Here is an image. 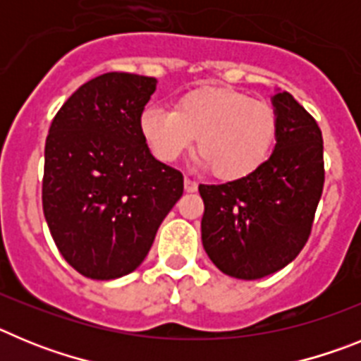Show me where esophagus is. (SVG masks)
Masks as SVG:
<instances>
[{
	"instance_id": "34e87169",
	"label": "esophagus",
	"mask_w": 361,
	"mask_h": 361,
	"mask_svg": "<svg viewBox=\"0 0 361 361\" xmlns=\"http://www.w3.org/2000/svg\"><path fill=\"white\" fill-rule=\"evenodd\" d=\"M184 190H186L188 193H193V191H197L195 180H191L190 177H184Z\"/></svg>"
}]
</instances>
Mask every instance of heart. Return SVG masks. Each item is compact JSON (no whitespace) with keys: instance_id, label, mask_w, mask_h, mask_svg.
<instances>
[{"instance_id":"obj_1","label":"heart","mask_w":361,"mask_h":361,"mask_svg":"<svg viewBox=\"0 0 361 361\" xmlns=\"http://www.w3.org/2000/svg\"><path fill=\"white\" fill-rule=\"evenodd\" d=\"M139 132L149 152L175 162L193 146L199 164L216 178L237 180L260 168L276 135V114L262 99L226 86H200L178 95L173 110L149 104Z\"/></svg>"}]
</instances>
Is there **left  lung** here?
I'll list each match as a JSON object with an SVG mask.
<instances>
[{"label":"left lung","mask_w":361,"mask_h":361,"mask_svg":"<svg viewBox=\"0 0 361 361\" xmlns=\"http://www.w3.org/2000/svg\"><path fill=\"white\" fill-rule=\"evenodd\" d=\"M276 145L247 177L200 184L202 245L235 279L257 280L293 262L311 235L324 190V139L314 117L289 92L273 95Z\"/></svg>","instance_id":"1"}]
</instances>
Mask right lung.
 <instances>
[{"instance_id": "1", "label": "right lung", "mask_w": 361, "mask_h": 361, "mask_svg": "<svg viewBox=\"0 0 361 361\" xmlns=\"http://www.w3.org/2000/svg\"><path fill=\"white\" fill-rule=\"evenodd\" d=\"M157 79L108 72L59 108L44 142L43 212L57 250L86 279L141 266L184 177L149 153L139 117Z\"/></svg>"}]
</instances>
